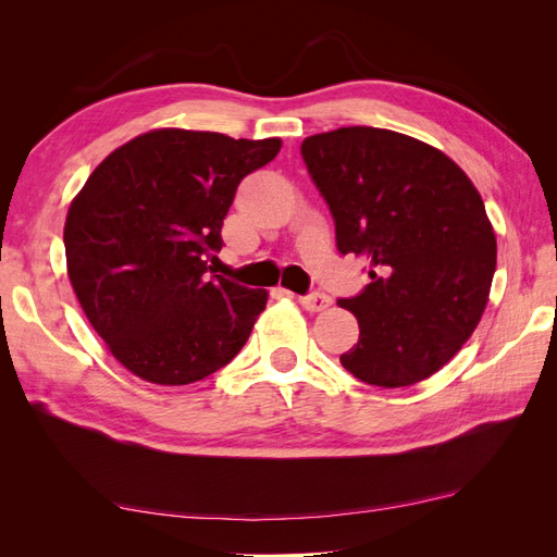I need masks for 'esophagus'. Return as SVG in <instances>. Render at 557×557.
<instances>
[{
  "instance_id": "obj_1",
  "label": "esophagus",
  "mask_w": 557,
  "mask_h": 557,
  "mask_svg": "<svg viewBox=\"0 0 557 557\" xmlns=\"http://www.w3.org/2000/svg\"><path fill=\"white\" fill-rule=\"evenodd\" d=\"M299 305L305 307L307 311L315 313V311L327 309V307L332 305V297L325 295V293H309V295H305V297H299Z\"/></svg>"
}]
</instances>
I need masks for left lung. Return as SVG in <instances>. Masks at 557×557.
Returning a JSON list of instances; mask_svg holds the SVG:
<instances>
[{"instance_id":"left-lung-1","label":"left lung","mask_w":557,"mask_h":557,"mask_svg":"<svg viewBox=\"0 0 557 557\" xmlns=\"http://www.w3.org/2000/svg\"><path fill=\"white\" fill-rule=\"evenodd\" d=\"M334 218L336 248L369 260V285L336 305L360 339L339 358L379 387L432 376L476 330L497 242L474 183L442 150L379 127H339L301 141Z\"/></svg>"}]
</instances>
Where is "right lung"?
<instances>
[{"label":"right lung","instance_id":"1","mask_svg":"<svg viewBox=\"0 0 557 557\" xmlns=\"http://www.w3.org/2000/svg\"><path fill=\"white\" fill-rule=\"evenodd\" d=\"M278 150L281 139L153 129L115 148L74 197L66 274L90 325L134 376L188 385L248 342L267 290L213 274L205 258L223 248L242 178Z\"/></svg>","mask_w":557,"mask_h":557}]
</instances>
